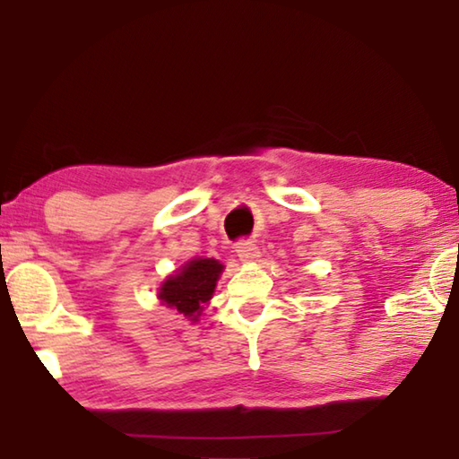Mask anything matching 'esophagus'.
Segmentation results:
<instances>
[{
  "label": "esophagus",
  "mask_w": 459,
  "mask_h": 459,
  "mask_svg": "<svg viewBox=\"0 0 459 459\" xmlns=\"http://www.w3.org/2000/svg\"><path fill=\"white\" fill-rule=\"evenodd\" d=\"M237 255L243 263H251L259 257V247L253 243V240H238L237 243Z\"/></svg>",
  "instance_id": "obj_1"
}]
</instances>
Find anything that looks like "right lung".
Returning a JSON list of instances; mask_svg holds the SVG:
<instances>
[{
  "label": "right lung",
  "instance_id": "1",
  "mask_svg": "<svg viewBox=\"0 0 459 459\" xmlns=\"http://www.w3.org/2000/svg\"><path fill=\"white\" fill-rule=\"evenodd\" d=\"M222 273V265L214 259H194L161 285L160 299L169 307L196 322L202 306L212 298V291Z\"/></svg>",
  "mask_w": 459,
  "mask_h": 459
}]
</instances>
